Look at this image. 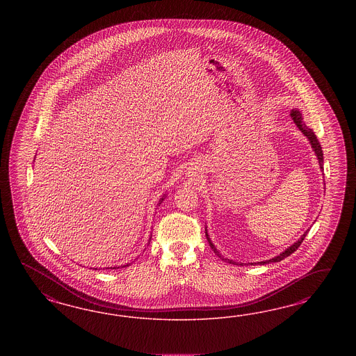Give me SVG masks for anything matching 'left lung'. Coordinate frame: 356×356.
Here are the masks:
<instances>
[{
    "instance_id": "8db88e82",
    "label": "left lung",
    "mask_w": 356,
    "mask_h": 356,
    "mask_svg": "<svg viewBox=\"0 0 356 356\" xmlns=\"http://www.w3.org/2000/svg\"><path fill=\"white\" fill-rule=\"evenodd\" d=\"M290 116H291V119L293 120V122L296 124V127L299 128V130H302V134L308 138L309 140V143H311V146H312L313 151H314V154H316V156H317V159H318V164H320V168L323 170V149H321V145H320V142L317 140V137H316V134L313 133L312 129H309L305 124H304V121H302V113H300V111L299 109H296V108H293L291 111V113H290ZM206 231V229H205ZM308 234V231L302 235L296 243H293L291 247H289V248L286 249L284 252H282L280 254H278L277 257H274V259H268V261H262V262H257L259 265H265V264H269V262H280L282 259H286V257H289L290 254H292L296 249L300 247V244L302 243V240H304V237L305 235ZM206 238H207V241H209V244H210V247L211 249L216 252V254L219 256V252L216 250V245L211 243V240H210V237L207 235V231H206ZM220 257V256H219ZM229 261V264L232 262L231 259H228ZM234 264V262H232Z\"/></svg>"
}]
</instances>
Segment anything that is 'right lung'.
<instances>
[{
    "label": "right lung",
    "mask_w": 356,
    "mask_h": 356,
    "mask_svg": "<svg viewBox=\"0 0 356 356\" xmlns=\"http://www.w3.org/2000/svg\"><path fill=\"white\" fill-rule=\"evenodd\" d=\"M163 200H164V197H162V198H161V201H159V204H162V201ZM150 240H151V237L150 238H149V244H150ZM130 264H128V265H125V266H129ZM122 268H124V266H122ZM107 269H119V268H107Z\"/></svg>",
    "instance_id": "1"
}]
</instances>
